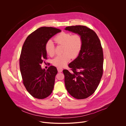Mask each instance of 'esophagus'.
<instances>
[{
	"label": "esophagus",
	"mask_w": 126,
	"mask_h": 126,
	"mask_svg": "<svg viewBox=\"0 0 126 126\" xmlns=\"http://www.w3.org/2000/svg\"><path fill=\"white\" fill-rule=\"evenodd\" d=\"M57 70H58V72L61 73V72H62L63 71V69L62 68H61V67H57Z\"/></svg>",
	"instance_id": "obj_1"
}]
</instances>
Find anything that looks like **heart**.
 Wrapping results in <instances>:
<instances>
[{
	"label": "heart",
	"mask_w": 126,
	"mask_h": 126,
	"mask_svg": "<svg viewBox=\"0 0 126 126\" xmlns=\"http://www.w3.org/2000/svg\"><path fill=\"white\" fill-rule=\"evenodd\" d=\"M55 42L58 45L63 46L62 54L56 57L52 61L53 64L59 67L64 66L72 58L77 57L79 54L83 44L81 36L78 33L71 35L69 32H61L54 38ZM47 53L52 57L55 54L53 42L49 40L45 45Z\"/></svg>",
	"instance_id": "heart-1"
}]
</instances>
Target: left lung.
Segmentation results:
<instances>
[{"label":"left lung","mask_w":126,"mask_h":126,"mask_svg":"<svg viewBox=\"0 0 126 126\" xmlns=\"http://www.w3.org/2000/svg\"><path fill=\"white\" fill-rule=\"evenodd\" d=\"M65 30L80 34L83 40L79 56L68 64L70 70H63L65 87L74 98H86L97 89L103 75L101 43L96 33L86 26H69Z\"/></svg>","instance_id":"1"}]
</instances>
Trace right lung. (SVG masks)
<instances>
[{
    "mask_svg": "<svg viewBox=\"0 0 126 126\" xmlns=\"http://www.w3.org/2000/svg\"><path fill=\"white\" fill-rule=\"evenodd\" d=\"M61 32L55 28L41 27L28 36L23 44L19 59L23 83L27 91L36 98H45L52 92L57 69L52 65L47 70L43 69L41 64L47 59L46 43Z\"/></svg>",
    "mask_w": 126,
    "mask_h": 126,
    "instance_id": "right-lung-1",
    "label": "right lung"
}]
</instances>
